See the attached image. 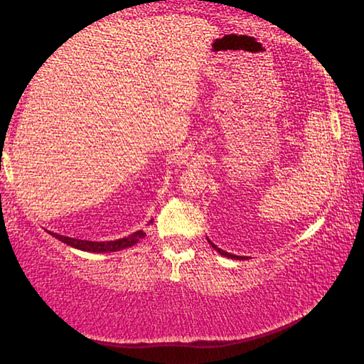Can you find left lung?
Here are the masks:
<instances>
[{
    "mask_svg": "<svg viewBox=\"0 0 364 364\" xmlns=\"http://www.w3.org/2000/svg\"><path fill=\"white\" fill-rule=\"evenodd\" d=\"M208 242H210V241H208ZM212 244V242H210ZM213 245V247H215V250H217L218 252V254H221V255H225V257H228V258H237V260H242V258L244 257H237V255H232V254H228V252H225V250H221V249H218L217 247V245H215V244H212Z\"/></svg>",
    "mask_w": 364,
    "mask_h": 364,
    "instance_id": "obj_1",
    "label": "left lung"
}]
</instances>
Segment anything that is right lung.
<instances>
[{"label":"right lung","instance_id":"add662e5","mask_svg":"<svg viewBox=\"0 0 364 364\" xmlns=\"http://www.w3.org/2000/svg\"><path fill=\"white\" fill-rule=\"evenodd\" d=\"M53 234L54 237L59 239L60 242H64L67 245H72V247L85 250V252H117L127 247H132L136 242H139V239H143L146 236V232L141 230L130 234L128 237L123 239H117V241H107V242H93V241H82V239H73V237H65L60 236V234L56 232H49Z\"/></svg>","mask_w":364,"mask_h":364}]
</instances>
